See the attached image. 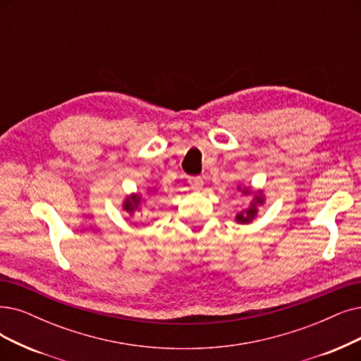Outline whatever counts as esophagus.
Returning a JSON list of instances; mask_svg holds the SVG:
<instances>
[{
    "mask_svg": "<svg viewBox=\"0 0 361 361\" xmlns=\"http://www.w3.org/2000/svg\"><path fill=\"white\" fill-rule=\"evenodd\" d=\"M188 182L191 185V188L195 191H200L201 188H203V179H201L200 176H192V178H190Z\"/></svg>",
    "mask_w": 361,
    "mask_h": 361,
    "instance_id": "esophagus-1",
    "label": "esophagus"
}]
</instances>
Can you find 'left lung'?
<instances>
[{
    "mask_svg": "<svg viewBox=\"0 0 361 361\" xmlns=\"http://www.w3.org/2000/svg\"><path fill=\"white\" fill-rule=\"evenodd\" d=\"M243 192L244 194H249V190H243ZM262 203H264V197L261 194L255 195L250 207L247 210H244V212L237 214V218H235L237 222H240V224H249V222H252L253 218L256 216V213H257V204H262Z\"/></svg>",
    "mask_w": 361,
    "mask_h": 361,
    "instance_id": "left-lung-1",
    "label": "left lung"
}]
</instances>
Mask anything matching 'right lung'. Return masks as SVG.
<instances>
[{
  "mask_svg": "<svg viewBox=\"0 0 361 361\" xmlns=\"http://www.w3.org/2000/svg\"><path fill=\"white\" fill-rule=\"evenodd\" d=\"M139 203H140V195L133 194V195H130V197H127V198H126L123 207H124V210H126L128 214H133V213L137 210Z\"/></svg>",
  "mask_w": 361,
  "mask_h": 361,
  "instance_id": "right-lung-1",
  "label": "right lung"
}]
</instances>
